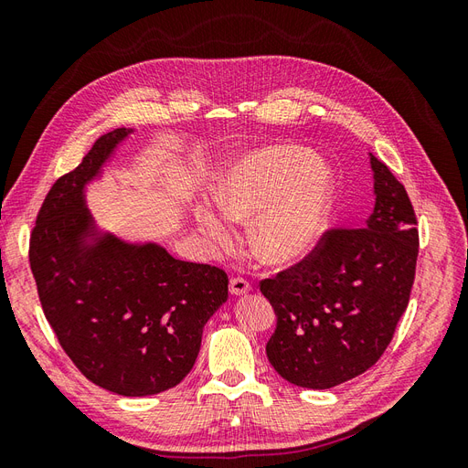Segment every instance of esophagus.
I'll return each instance as SVG.
<instances>
[{"label":"esophagus","mask_w":468,"mask_h":468,"mask_svg":"<svg viewBox=\"0 0 468 468\" xmlns=\"http://www.w3.org/2000/svg\"><path fill=\"white\" fill-rule=\"evenodd\" d=\"M248 291H251L250 281H246L244 277H232L230 279V292L239 296V294H246Z\"/></svg>","instance_id":"esophagus-1"}]
</instances>
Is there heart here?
I'll return each mask as SVG.
<instances>
[{"label": "heart", "mask_w": 468, "mask_h": 468, "mask_svg": "<svg viewBox=\"0 0 468 468\" xmlns=\"http://www.w3.org/2000/svg\"><path fill=\"white\" fill-rule=\"evenodd\" d=\"M220 208L197 205L195 218L212 248H230L234 222L253 224L251 244L273 265L303 260L328 229L335 207V177L318 155L299 146H267L224 167L215 189Z\"/></svg>", "instance_id": "heart-1"}]
</instances>
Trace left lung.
Wrapping results in <instances>:
<instances>
[{
  "mask_svg": "<svg viewBox=\"0 0 468 468\" xmlns=\"http://www.w3.org/2000/svg\"><path fill=\"white\" fill-rule=\"evenodd\" d=\"M375 208L365 226H332L314 250L261 279L277 325L265 346L296 387L332 388L380 359L410 301L418 220L402 183L371 154Z\"/></svg>",
  "mask_w": 468,
  "mask_h": 468,
  "instance_id": "1",
  "label": "left lung"
}]
</instances>
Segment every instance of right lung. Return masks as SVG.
Masks as SVG:
<instances>
[{
  "label": "right lung",
  "mask_w": 468,
  "mask_h": 468,
  "mask_svg": "<svg viewBox=\"0 0 468 468\" xmlns=\"http://www.w3.org/2000/svg\"><path fill=\"white\" fill-rule=\"evenodd\" d=\"M126 134L97 138L81 164L56 179L37 215L29 261L42 313L80 373L121 396H148L193 369L203 325L229 299V275L155 244L109 234L83 242L93 232L83 186Z\"/></svg>",
  "instance_id": "1"
}]
</instances>
